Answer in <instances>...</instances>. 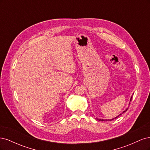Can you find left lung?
<instances>
[{"label":"left lung","instance_id":"1","mask_svg":"<svg viewBox=\"0 0 150 150\" xmlns=\"http://www.w3.org/2000/svg\"><path fill=\"white\" fill-rule=\"evenodd\" d=\"M132 97H133V96H131V98H130V101H131V99H132ZM129 104H130V103H129ZM128 108H127L126 109V110H125L124 111H122V112L121 113V114H120V115H118V116H117L115 117V118H112V119H111V120H103V119H102V120H101V119H99V118H98V117H96V120H99V121H108H108H112V120H115V119L117 118V117H118V116H120V115H121L122 114V113H124L125 112H126V111L127 110H128Z\"/></svg>","mask_w":150,"mask_h":150}]
</instances>
